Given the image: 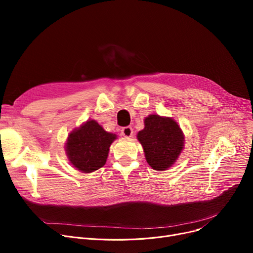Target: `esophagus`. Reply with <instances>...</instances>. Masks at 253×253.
<instances>
[{
    "label": "esophagus",
    "instance_id": "34e87169",
    "mask_svg": "<svg viewBox=\"0 0 253 253\" xmlns=\"http://www.w3.org/2000/svg\"><path fill=\"white\" fill-rule=\"evenodd\" d=\"M121 133L124 137H131L132 134H133V129H132L130 126L123 127L121 130Z\"/></svg>",
    "mask_w": 253,
    "mask_h": 253
}]
</instances>
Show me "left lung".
Segmentation results:
<instances>
[{
	"label": "left lung",
	"mask_w": 253,
	"mask_h": 253,
	"mask_svg": "<svg viewBox=\"0 0 253 253\" xmlns=\"http://www.w3.org/2000/svg\"><path fill=\"white\" fill-rule=\"evenodd\" d=\"M149 165L158 171L167 170L180 155L184 136L173 119L150 115L144 119V128L137 133Z\"/></svg>",
	"instance_id": "1"
}]
</instances>
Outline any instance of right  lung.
I'll return each instance as SVG.
<instances>
[{
  "mask_svg": "<svg viewBox=\"0 0 253 253\" xmlns=\"http://www.w3.org/2000/svg\"><path fill=\"white\" fill-rule=\"evenodd\" d=\"M116 138V134L106 132L94 120H89L70 133L65 144L66 156L74 167L90 173L105 164Z\"/></svg>",
  "mask_w": 253,
  "mask_h": 253,
  "instance_id": "obj_1",
  "label": "right lung"
}]
</instances>
